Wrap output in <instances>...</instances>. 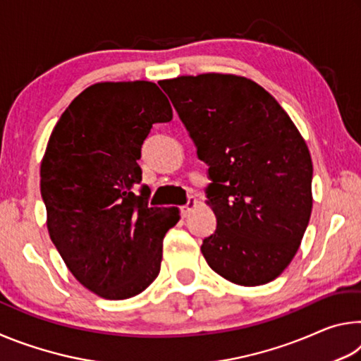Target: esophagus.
Masks as SVG:
<instances>
[{"mask_svg": "<svg viewBox=\"0 0 361 361\" xmlns=\"http://www.w3.org/2000/svg\"><path fill=\"white\" fill-rule=\"evenodd\" d=\"M195 207H197V200H195L194 197H189V200H188V204L186 205H183V207H180V210H181V216L183 218H186V216H189V213H191Z\"/></svg>", "mask_w": 361, "mask_h": 361, "instance_id": "esophagus-1", "label": "esophagus"}]
</instances>
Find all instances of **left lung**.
I'll list each match as a JSON object with an SVG mask.
<instances>
[{"label":"left lung","mask_w":361,"mask_h":361,"mask_svg":"<svg viewBox=\"0 0 361 361\" xmlns=\"http://www.w3.org/2000/svg\"><path fill=\"white\" fill-rule=\"evenodd\" d=\"M159 85L209 166L215 234L209 266L232 283L272 282L295 258L312 213V159L290 116L259 84L205 73Z\"/></svg>","instance_id":"8db88e82"}]
</instances>
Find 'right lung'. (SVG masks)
Masks as SVG:
<instances>
[{"label": "right lung", "mask_w": 361, "mask_h": 361, "mask_svg": "<svg viewBox=\"0 0 361 361\" xmlns=\"http://www.w3.org/2000/svg\"><path fill=\"white\" fill-rule=\"evenodd\" d=\"M154 82H97L60 116L41 162L47 231L66 267L105 299L137 296L154 282L178 209L148 207L137 161L152 124L172 121Z\"/></svg>", "instance_id": "add662e5"}]
</instances>
